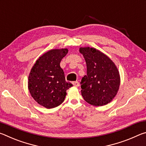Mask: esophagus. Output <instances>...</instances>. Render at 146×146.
I'll return each mask as SVG.
<instances>
[{
  "label": "esophagus",
  "instance_id": "34e87169",
  "mask_svg": "<svg viewBox=\"0 0 146 146\" xmlns=\"http://www.w3.org/2000/svg\"><path fill=\"white\" fill-rule=\"evenodd\" d=\"M72 84L74 86H75V87H78L79 86V82H78V81H75V82H73Z\"/></svg>",
  "mask_w": 146,
  "mask_h": 146
}]
</instances>
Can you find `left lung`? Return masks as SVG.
Returning a JSON list of instances; mask_svg holds the SVG:
<instances>
[{
	"instance_id": "1",
	"label": "left lung",
	"mask_w": 146,
	"mask_h": 146,
	"mask_svg": "<svg viewBox=\"0 0 146 146\" xmlns=\"http://www.w3.org/2000/svg\"><path fill=\"white\" fill-rule=\"evenodd\" d=\"M84 57L87 75L80 82L81 94L88 103L95 106L106 105L117 95L120 75L113 62L103 53L93 48H80Z\"/></svg>"
}]
</instances>
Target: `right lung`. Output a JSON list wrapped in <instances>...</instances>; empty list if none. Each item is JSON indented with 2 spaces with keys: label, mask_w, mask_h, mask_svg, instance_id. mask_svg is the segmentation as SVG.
Here are the masks:
<instances>
[{
  "label": "right lung",
  "mask_w": 146,
  "mask_h": 146,
  "mask_svg": "<svg viewBox=\"0 0 146 146\" xmlns=\"http://www.w3.org/2000/svg\"><path fill=\"white\" fill-rule=\"evenodd\" d=\"M68 49H51L39 57L32 68L28 78L31 97L48 109L55 108L64 102L66 91L73 86L66 81L60 63L68 53Z\"/></svg>",
  "instance_id": "1"
}]
</instances>
